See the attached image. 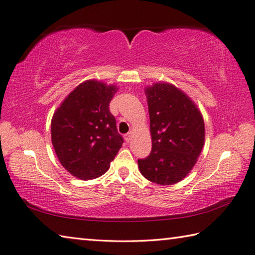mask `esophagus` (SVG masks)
<instances>
[{
  "label": "esophagus",
  "mask_w": 255,
  "mask_h": 255,
  "mask_svg": "<svg viewBox=\"0 0 255 255\" xmlns=\"http://www.w3.org/2000/svg\"><path fill=\"white\" fill-rule=\"evenodd\" d=\"M132 136H133V133L131 131L128 132V133L125 134V140H126L127 142H130L131 140H132Z\"/></svg>",
  "instance_id": "34e87169"
}]
</instances>
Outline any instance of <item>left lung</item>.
Instances as JSON below:
<instances>
[{
    "label": "left lung",
    "mask_w": 255,
    "mask_h": 255,
    "mask_svg": "<svg viewBox=\"0 0 255 255\" xmlns=\"http://www.w3.org/2000/svg\"><path fill=\"white\" fill-rule=\"evenodd\" d=\"M152 150L138 160L141 174L160 185L184 180L196 164L205 144L202 113L185 92L167 82L144 88Z\"/></svg>",
    "instance_id": "obj_1"
}]
</instances>
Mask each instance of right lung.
Returning a JSON list of instances; mask_svg holds the SVG:
<instances>
[{
	"label": "right lung",
	"instance_id": "obj_1",
	"mask_svg": "<svg viewBox=\"0 0 255 255\" xmlns=\"http://www.w3.org/2000/svg\"><path fill=\"white\" fill-rule=\"evenodd\" d=\"M117 85L95 79L80 83L53 113L51 142L61 165L80 180H93L110 169L123 145L110 103Z\"/></svg>",
	"mask_w": 255,
	"mask_h": 255
}]
</instances>
